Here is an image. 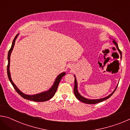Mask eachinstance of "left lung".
<instances>
[{"label":"left lung","mask_w":130,"mask_h":130,"mask_svg":"<svg viewBox=\"0 0 130 130\" xmlns=\"http://www.w3.org/2000/svg\"><path fill=\"white\" fill-rule=\"evenodd\" d=\"M112 42H113V43L115 44V46H116V48H117V49L118 50V51H119V53H120V56H121L120 58H122V52H121L120 50H119V49L118 45L117 43H116V42L115 41V40H114V39H113ZM74 89L73 90H74V95H75V96L76 97V98L78 100H80V102H81L86 103V104H96V103L102 102H103V101L108 99L110 97H111L113 93L116 91V88H117V87H118V85H117V86H116V88L113 91L112 93H111V94H109V95H108V96H107V97H105V98H102V99H88L84 98L83 96H81V94L79 93V92L78 91V89H77V80H76V76H74Z\"/></svg>","instance_id":"1"}]
</instances>
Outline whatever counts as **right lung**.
Segmentation results:
<instances>
[{
  "mask_svg": "<svg viewBox=\"0 0 130 130\" xmlns=\"http://www.w3.org/2000/svg\"><path fill=\"white\" fill-rule=\"evenodd\" d=\"M18 34H17L14 38V40H13V42H12L11 47L10 49L9 50V51H8V57H7L8 65H7V75H8V79H9L10 83H11V84L12 85L13 87L14 88L15 91L18 93L19 95H21L23 98L25 99L34 101V102H45V101L49 100L52 98H53V96L55 94V93H56L57 89L58 88L59 83H60L61 78H62V77L65 75L66 73L65 72H62V73H61V74H59V75L57 76V78H56V80H55L53 85H52V87L46 91L41 92V93H38V94H34V95H28V94H26L25 93H23V92H22L18 88L15 84L13 83V81L11 80V74H10V72L11 53V52L13 50V48H14L15 40H16V39L17 38V37L18 36Z\"/></svg>",
  "mask_w": 130,
  "mask_h": 130,
  "instance_id": "right-lung-1",
  "label": "right lung"
}]
</instances>
